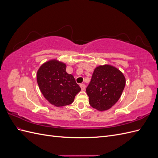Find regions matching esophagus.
<instances>
[{"label":"esophagus","mask_w":158,"mask_h":158,"mask_svg":"<svg viewBox=\"0 0 158 158\" xmlns=\"http://www.w3.org/2000/svg\"><path fill=\"white\" fill-rule=\"evenodd\" d=\"M80 86L81 89H82V90H84L85 88V85L84 84H80Z\"/></svg>","instance_id":"obj_1"}]
</instances>
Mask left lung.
Masks as SVG:
<instances>
[{
    "label": "left lung",
    "instance_id": "1",
    "mask_svg": "<svg viewBox=\"0 0 158 158\" xmlns=\"http://www.w3.org/2000/svg\"><path fill=\"white\" fill-rule=\"evenodd\" d=\"M125 83V76L114 66L104 65L95 68L86 88L89 105L99 111L110 109L120 98Z\"/></svg>",
    "mask_w": 158,
    "mask_h": 158
}]
</instances>
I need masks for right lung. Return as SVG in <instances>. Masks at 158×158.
<instances>
[{
    "label": "right lung",
    "mask_w": 158,
    "mask_h": 158,
    "mask_svg": "<svg viewBox=\"0 0 158 158\" xmlns=\"http://www.w3.org/2000/svg\"><path fill=\"white\" fill-rule=\"evenodd\" d=\"M66 66L56 60L44 63L37 73V81L42 94L56 107L71 104L81 90L74 76L66 72Z\"/></svg>",
    "instance_id": "obj_1"
}]
</instances>
